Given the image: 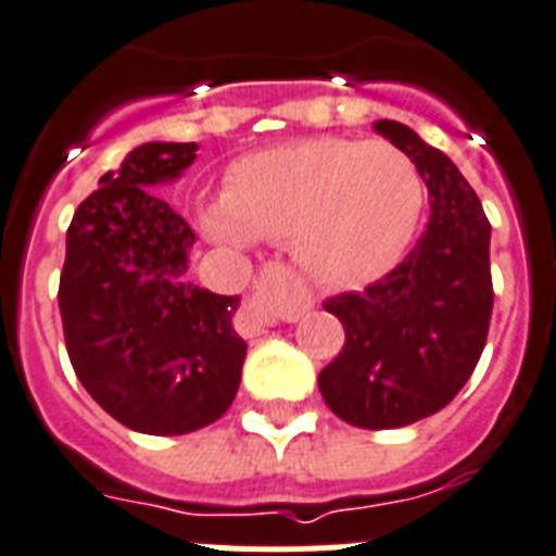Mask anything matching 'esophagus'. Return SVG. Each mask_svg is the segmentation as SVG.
Listing matches in <instances>:
<instances>
[{"mask_svg": "<svg viewBox=\"0 0 556 556\" xmlns=\"http://www.w3.org/2000/svg\"><path fill=\"white\" fill-rule=\"evenodd\" d=\"M274 285V274L268 271V274H260V279H257V291H268V288H271ZM260 327H263V321H260L257 327H254V330H260Z\"/></svg>", "mask_w": 556, "mask_h": 556, "instance_id": "34e87169", "label": "esophagus"}]
</instances>
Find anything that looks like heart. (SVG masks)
<instances>
[{
    "instance_id": "heart-1",
    "label": "heart",
    "mask_w": 556,
    "mask_h": 556,
    "mask_svg": "<svg viewBox=\"0 0 556 556\" xmlns=\"http://www.w3.org/2000/svg\"><path fill=\"white\" fill-rule=\"evenodd\" d=\"M419 210V173L394 144L321 137L235 164L226 204L212 206L204 226L226 245L291 243L318 282L358 285L397 263Z\"/></svg>"
}]
</instances>
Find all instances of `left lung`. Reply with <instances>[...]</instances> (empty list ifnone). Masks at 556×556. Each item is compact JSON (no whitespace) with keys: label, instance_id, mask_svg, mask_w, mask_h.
Instances as JSON below:
<instances>
[{"label":"left lung","instance_id":"obj_1","mask_svg":"<svg viewBox=\"0 0 556 556\" xmlns=\"http://www.w3.org/2000/svg\"><path fill=\"white\" fill-rule=\"evenodd\" d=\"M375 131L417 164L431 220L400 265L364 291L325 299L344 346L318 371L330 412L358 428H403L442 412L470 380L492 316L490 220L442 151L394 119Z\"/></svg>","mask_w":556,"mask_h":556}]
</instances>
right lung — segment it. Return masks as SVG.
I'll return each instance as SVG.
<instances>
[{
    "label": "right lung",
    "mask_w": 556,
    "mask_h": 556,
    "mask_svg": "<svg viewBox=\"0 0 556 556\" xmlns=\"http://www.w3.org/2000/svg\"><path fill=\"white\" fill-rule=\"evenodd\" d=\"M192 142L134 148L75 210L58 307L72 369L125 428L178 437L226 414L245 341L238 296L187 282L195 231L156 190L190 167Z\"/></svg>",
    "instance_id": "right-lung-1"
}]
</instances>
